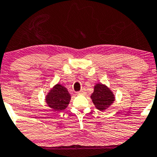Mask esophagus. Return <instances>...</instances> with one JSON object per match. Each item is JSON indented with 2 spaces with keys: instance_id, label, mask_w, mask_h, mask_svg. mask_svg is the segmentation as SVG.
<instances>
[{
  "instance_id": "obj_1",
  "label": "esophagus",
  "mask_w": 157,
  "mask_h": 157,
  "mask_svg": "<svg viewBox=\"0 0 157 157\" xmlns=\"http://www.w3.org/2000/svg\"><path fill=\"white\" fill-rule=\"evenodd\" d=\"M77 94H85V90H80V91L77 92Z\"/></svg>"
}]
</instances>
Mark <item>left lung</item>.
Masks as SVG:
<instances>
[{"instance_id": "1", "label": "left lung", "mask_w": 157, "mask_h": 157, "mask_svg": "<svg viewBox=\"0 0 157 157\" xmlns=\"http://www.w3.org/2000/svg\"><path fill=\"white\" fill-rule=\"evenodd\" d=\"M95 107L100 111L105 110L115 101V96L107 86L98 83L94 86V90L90 96Z\"/></svg>"}]
</instances>
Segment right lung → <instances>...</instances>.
Listing matches in <instances>:
<instances>
[{
	"label": "right lung",
	"mask_w": 157,
	"mask_h": 157,
	"mask_svg": "<svg viewBox=\"0 0 157 157\" xmlns=\"http://www.w3.org/2000/svg\"><path fill=\"white\" fill-rule=\"evenodd\" d=\"M70 94L66 87L61 84H56L46 96L45 101L54 111H63L69 105Z\"/></svg>",
	"instance_id": "add662e5"
}]
</instances>
